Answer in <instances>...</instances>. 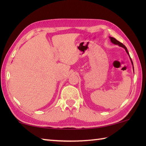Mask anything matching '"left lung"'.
<instances>
[{"mask_svg":"<svg viewBox=\"0 0 146 146\" xmlns=\"http://www.w3.org/2000/svg\"><path fill=\"white\" fill-rule=\"evenodd\" d=\"M109 38L110 39V41H111V42L113 43V44H116V45H119V46H120V47H122V48H124V49H125V51L127 52V53L128 54V55L129 56V57H130V55H129V52H128V51H127V48L125 47V45H123V44H122V43H121V42H119V41H117V40L116 39H115L114 38H112V37H109ZM130 59H131V63H132V66H133V70H134V65H133V63H132V60H131V57H130Z\"/></svg>","mask_w":146,"mask_h":146,"instance_id":"1","label":"left lung"}]
</instances>
